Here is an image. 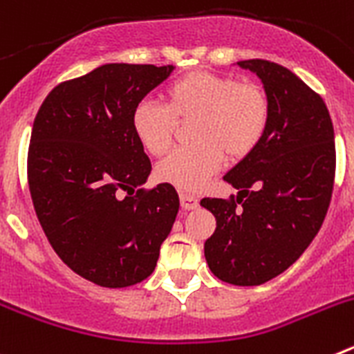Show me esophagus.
I'll list each match as a JSON object with an SVG mask.
<instances>
[{
  "label": "esophagus",
  "mask_w": 354,
  "mask_h": 354,
  "mask_svg": "<svg viewBox=\"0 0 354 354\" xmlns=\"http://www.w3.org/2000/svg\"><path fill=\"white\" fill-rule=\"evenodd\" d=\"M180 205H183V209H186V211H193V209L198 207V200L193 195L180 193Z\"/></svg>",
  "instance_id": "obj_1"
}]
</instances>
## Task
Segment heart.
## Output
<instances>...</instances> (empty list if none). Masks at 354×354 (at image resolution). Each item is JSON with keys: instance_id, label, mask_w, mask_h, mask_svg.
Segmentation results:
<instances>
[{"instance_id": "obj_1", "label": "heart", "mask_w": 354, "mask_h": 354, "mask_svg": "<svg viewBox=\"0 0 354 354\" xmlns=\"http://www.w3.org/2000/svg\"><path fill=\"white\" fill-rule=\"evenodd\" d=\"M165 101H140L131 127L149 154L162 156L171 145L175 118L196 117L192 129L196 143L175 149L156 168L159 180L187 193L205 187L225 154L232 159L250 154L270 120V101L259 84L212 72H189L171 81Z\"/></svg>"}]
</instances>
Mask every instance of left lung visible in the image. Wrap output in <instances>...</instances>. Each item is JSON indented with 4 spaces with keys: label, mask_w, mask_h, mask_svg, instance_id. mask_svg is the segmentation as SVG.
<instances>
[{
    "label": "left lung",
    "mask_w": 354,
    "mask_h": 354,
    "mask_svg": "<svg viewBox=\"0 0 354 354\" xmlns=\"http://www.w3.org/2000/svg\"><path fill=\"white\" fill-rule=\"evenodd\" d=\"M237 65L261 80L270 120L257 147L223 175L236 198L200 200L216 218L204 253L223 282L261 286L298 261L323 225L335 179V134L321 95L289 68L268 60Z\"/></svg>",
    "instance_id": "8db88e82"
}]
</instances>
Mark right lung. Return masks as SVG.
Masks as SVG:
<instances>
[{"label": "right lung", "mask_w": 354, "mask_h": 354, "mask_svg": "<svg viewBox=\"0 0 354 354\" xmlns=\"http://www.w3.org/2000/svg\"><path fill=\"white\" fill-rule=\"evenodd\" d=\"M174 68L101 65L55 86L33 122L28 183L37 218L58 257L97 286L150 277L179 212L171 184L136 192L152 167L131 127L134 106Z\"/></svg>", "instance_id": "right-lung-1"}]
</instances>
